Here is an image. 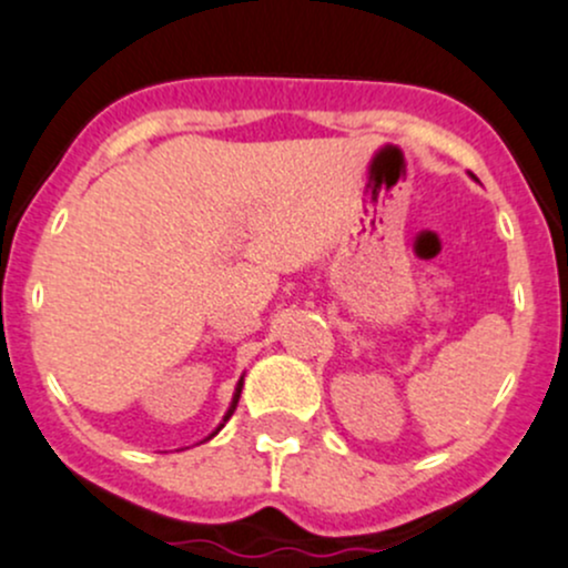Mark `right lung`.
I'll return each instance as SVG.
<instances>
[{
  "mask_svg": "<svg viewBox=\"0 0 568 568\" xmlns=\"http://www.w3.org/2000/svg\"><path fill=\"white\" fill-rule=\"evenodd\" d=\"M242 386H244V378H239V384H236V389H234V399H231V405H229V410H225V416H223V422H220V427L214 429V433L209 435V438H214V435H217L220 429L225 427V422H229L231 416H234V410H236V403H239V394H242ZM209 438H204V440H209Z\"/></svg>",
  "mask_w": 568,
  "mask_h": 568,
  "instance_id": "add662e5",
  "label": "right lung"
}]
</instances>
